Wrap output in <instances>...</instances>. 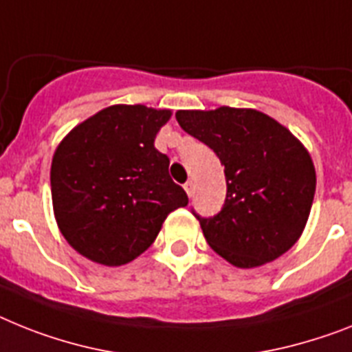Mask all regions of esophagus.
<instances>
[{"instance_id":"1","label":"esophagus","mask_w":352,"mask_h":352,"mask_svg":"<svg viewBox=\"0 0 352 352\" xmlns=\"http://www.w3.org/2000/svg\"><path fill=\"white\" fill-rule=\"evenodd\" d=\"M184 190H186V193H188V197H191V195H193V190H195V186H193V181H188L184 184Z\"/></svg>"}]
</instances>
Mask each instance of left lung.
Segmentation results:
<instances>
[{
  "label": "left lung",
  "instance_id": "8db88e82",
  "mask_svg": "<svg viewBox=\"0 0 352 352\" xmlns=\"http://www.w3.org/2000/svg\"><path fill=\"white\" fill-rule=\"evenodd\" d=\"M175 118L223 164L221 211L209 218L193 211L209 247L240 268L285 254L302 234L315 197L308 150L281 123L254 109L179 111Z\"/></svg>",
  "mask_w": 352,
  "mask_h": 352
}]
</instances>
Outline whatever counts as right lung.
Masks as SVG:
<instances>
[{
  "label": "right lung",
  "instance_id": "obj_1",
  "mask_svg": "<svg viewBox=\"0 0 352 352\" xmlns=\"http://www.w3.org/2000/svg\"><path fill=\"white\" fill-rule=\"evenodd\" d=\"M170 111L112 105L75 126L55 150L52 199L58 229L82 256L107 267L148 249L188 195L153 146Z\"/></svg>",
  "mask_w": 352,
  "mask_h": 352
}]
</instances>
